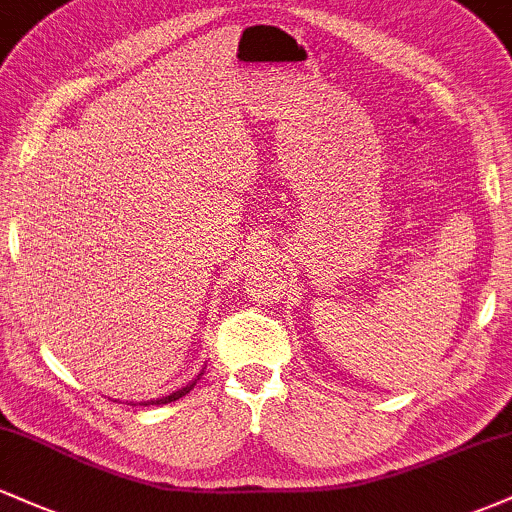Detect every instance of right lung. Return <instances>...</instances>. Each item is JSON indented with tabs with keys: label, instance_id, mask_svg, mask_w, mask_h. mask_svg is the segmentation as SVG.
<instances>
[{
	"label": "right lung",
	"instance_id": "add662e5",
	"mask_svg": "<svg viewBox=\"0 0 512 512\" xmlns=\"http://www.w3.org/2000/svg\"><path fill=\"white\" fill-rule=\"evenodd\" d=\"M199 375H202V373H199ZM199 375H197V380H199ZM197 380H192V383H190V385L180 387V390H178V392H170V395H168V397H161V399H151V402H142V404H168V402H175V399L185 397V395H187V392H190V390H192V387H195V383H197Z\"/></svg>",
	"mask_w": 512,
	"mask_h": 512
}]
</instances>
